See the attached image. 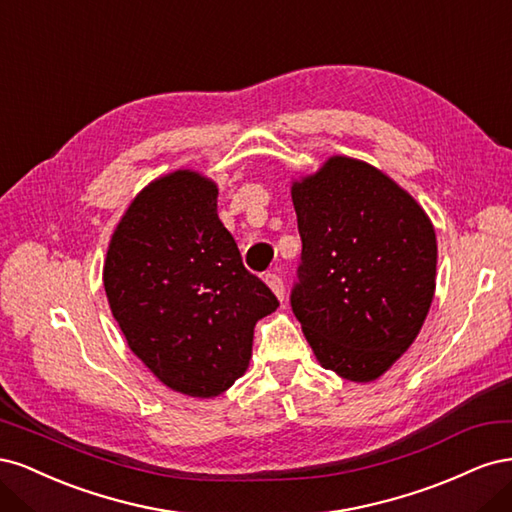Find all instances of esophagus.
Listing matches in <instances>:
<instances>
[{"label":"esophagus","instance_id":"1","mask_svg":"<svg viewBox=\"0 0 512 512\" xmlns=\"http://www.w3.org/2000/svg\"><path fill=\"white\" fill-rule=\"evenodd\" d=\"M265 282L269 284V288L275 292V297L284 301V280L277 273H267L265 275Z\"/></svg>","mask_w":512,"mask_h":512}]
</instances>
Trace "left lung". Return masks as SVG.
<instances>
[{
    "mask_svg": "<svg viewBox=\"0 0 512 512\" xmlns=\"http://www.w3.org/2000/svg\"><path fill=\"white\" fill-rule=\"evenodd\" d=\"M292 203L303 243L292 312L324 369L376 380L427 318L436 232L395 181L342 156L294 183Z\"/></svg>",
    "mask_w": 512,
    "mask_h": 512,
    "instance_id": "8db88e82",
    "label": "left lung"
}]
</instances>
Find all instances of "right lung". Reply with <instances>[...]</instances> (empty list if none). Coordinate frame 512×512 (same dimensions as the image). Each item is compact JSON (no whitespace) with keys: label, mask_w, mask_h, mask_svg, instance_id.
Masks as SVG:
<instances>
[{"label":"right lung","mask_w":512,"mask_h":512,"mask_svg":"<svg viewBox=\"0 0 512 512\" xmlns=\"http://www.w3.org/2000/svg\"><path fill=\"white\" fill-rule=\"evenodd\" d=\"M104 290L132 352L192 397L220 395L243 376L254 324L280 307L243 267L218 218V188L190 170L134 198L108 245Z\"/></svg>","instance_id":"right-lung-1"}]
</instances>
